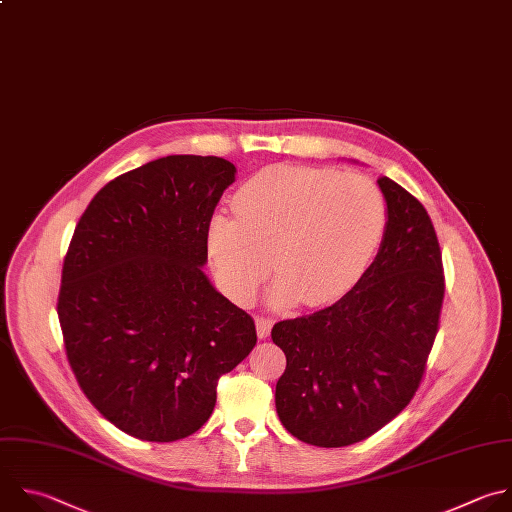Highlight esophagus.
I'll list each match as a JSON object with an SVG mask.
<instances>
[{
    "instance_id": "1",
    "label": "esophagus",
    "mask_w": 512,
    "mask_h": 512,
    "mask_svg": "<svg viewBox=\"0 0 512 512\" xmlns=\"http://www.w3.org/2000/svg\"><path fill=\"white\" fill-rule=\"evenodd\" d=\"M255 325H257V335H259V339H265V337H269V333H271L273 319H269V317H257V319H255Z\"/></svg>"
}]
</instances>
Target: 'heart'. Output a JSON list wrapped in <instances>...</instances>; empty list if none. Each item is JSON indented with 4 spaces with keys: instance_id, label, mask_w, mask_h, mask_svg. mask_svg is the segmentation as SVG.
Listing matches in <instances>:
<instances>
[{
    "instance_id": "1",
    "label": "heart",
    "mask_w": 512,
    "mask_h": 512,
    "mask_svg": "<svg viewBox=\"0 0 512 512\" xmlns=\"http://www.w3.org/2000/svg\"><path fill=\"white\" fill-rule=\"evenodd\" d=\"M235 219L209 225V253L225 291L239 303L269 273L273 299L321 307L344 297L382 247L388 205L376 183L329 168L275 164L233 199Z\"/></svg>"
}]
</instances>
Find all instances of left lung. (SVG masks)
<instances>
[{
  "instance_id": "1",
  "label": "left lung",
  "mask_w": 512,
  "mask_h": 512,
  "mask_svg": "<svg viewBox=\"0 0 512 512\" xmlns=\"http://www.w3.org/2000/svg\"><path fill=\"white\" fill-rule=\"evenodd\" d=\"M378 185L388 225L374 263L333 305L271 329L287 358L279 420L321 448L356 444L394 420L420 388L438 333L444 269L434 225L398 183Z\"/></svg>"
}]
</instances>
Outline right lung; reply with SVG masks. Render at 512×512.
<instances>
[{"mask_svg": "<svg viewBox=\"0 0 512 512\" xmlns=\"http://www.w3.org/2000/svg\"><path fill=\"white\" fill-rule=\"evenodd\" d=\"M235 173L219 156H164L110 181L76 225L58 295L66 356L92 406L134 438L195 434L219 378L257 344L253 317L203 271Z\"/></svg>", "mask_w": 512, "mask_h": 512, "instance_id": "add662e5", "label": "right lung"}]
</instances>
